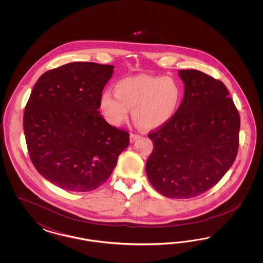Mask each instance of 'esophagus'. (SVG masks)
Wrapping results in <instances>:
<instances>
[{
	"label": "esophagus",
	"instance_id": "1",
	"mask_svg": "<svg viewBox=\"0 0 263 263\" xmlns=\"http://www.w3.org/2000/svg\"><path fill=\"white\" fill-rule=\"evenodd\" d=\"M141 138L140 135H138V134H130V142L131 143H133V142H135V141H137Z\"/></svg>",
	"mask_w": 263,
	"mask_h": 263
}]
</instances>
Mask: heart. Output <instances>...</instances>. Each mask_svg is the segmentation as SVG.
<instances>
[{
  "label": "heart",
  "mask_w": 263,
  "mask_h": 263,
  "mask_svg": "<svg viewBox=\"0 0 263 263\" xmlns=\"http://www.w3.org/2000/svg\"><path fill=\"white\" fill-rule=\"evenodd\" d=\"M182 99V88L173 77L141 75L126 77L114 85V93L104 90L100 109L113 126L125 122L132 109L138 125L155 130L167 124L175 115Z\"/></svg>",
  "instance_id": "1"
}]
</instances>
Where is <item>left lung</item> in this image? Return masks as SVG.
<instances>
[{
    "instance_id": "1",
    "label": "left lung",
    "mask_w": 263,
    "mask_h": 263,
    "mask_svg": "<svg viewBox=\"0 0 263 263\" xmlns=\"http://www.w3.org/2000/svg\"><path fill=\"white\" fill-rule=\"evenodd\" d=\"M183 100L174 118L148 136V179L168 198H192L216 185L235 162L240 119L225 85L197 70H179Z\"/></svg>"
}]
</instances>
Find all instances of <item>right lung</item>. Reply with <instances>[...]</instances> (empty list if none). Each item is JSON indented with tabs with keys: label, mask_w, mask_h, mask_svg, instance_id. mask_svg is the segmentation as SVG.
Instances as JSON below:
<instances>
[{
	"label": "right lung",
	"mask_w": 263,
	"mask_h": 263,
	"mask_svg": "<svg viewBox=\"0 0 263 263\" xmlns=\"http://www.w3.org/2000/svg\"><path fill=\"white\" fill-rule=\"evenodd\" d=\"M112 65L73 62L38 79L24 114L30 160L52 184L73 192L91 191L112 174L129 133L100 115V96Z\"/></svg>",
	"instance_id": "obj_1"
}]
</instances>
